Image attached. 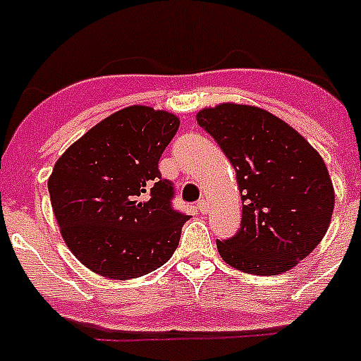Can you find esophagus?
Masks as SVG:
<instances>
[{
    "mask_svg": "<svg viewBox=\"0 0 361 361\" xmlns=\"http://www.w3.org/2000/svg\"><path fill=\"white\" fill-rule=\"evenodd\" d=\"M196 209L200 211L202 215H206L207 211H209V204H207V200H206V198H202V200L198 202V204H196Z\"/></svg>",
    "mask_w": 361,
    "mask_h": 361,
    "instance_id": "obj_1",
    "label": "esophagus"
}]
</instances>
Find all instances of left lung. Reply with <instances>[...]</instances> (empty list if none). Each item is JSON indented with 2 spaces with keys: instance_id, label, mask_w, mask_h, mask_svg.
I'll return each instance as SVG.
<instances>
[{
  "instance_id": "obj_1",
  "label": "left lung",
  "mask_w": 361,
  "mask_h": 361,
  "mask_svg": "<svg viewBox=\"0 0 361 361\" xmlns=\"http://www.w3.org/2000/svg\"><path fill=\"white\" fill-rule=\"evenodd\" d=\"M196 120L226 154L241 190V230L216 241L221 257L257 276L293 269L323 241L332 219L323 157L287 122L254 105L206 107Z\"/></svg>"
}]
</instances>
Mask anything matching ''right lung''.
<instances>
[{
	"label": "right lung",
	"instance_id": "obj_1",
	"mask_svg": "<svg viewBox=\"0 0 361 361\" xmlns=\"http://www.w3.org/2000/svg\"><path fill=\"white\" fill-rule=\"evenodd\" d=\"M178 128L169 111L130 105L90 128L55 163L48 190L61 235L99 276H145L174 254L189 215L172 209L174 187L157 165Z\"/></svg>",
	"mask_w": 361,
	"mask_h": 361
}]
</instances>
